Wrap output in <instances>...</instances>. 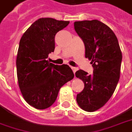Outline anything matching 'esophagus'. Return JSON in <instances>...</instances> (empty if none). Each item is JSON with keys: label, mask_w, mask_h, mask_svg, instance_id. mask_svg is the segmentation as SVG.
Here are the masks:
<instances>
[{"label": "esophagus", "mask_w": 132, "mask_h": 132, "mask_svg": "<svg viewBox=\"0 0 132 132\" xmlns=\"http://www.w3.org/2000/svg\"><path fill=\"white\" fill-rule=\"evenodd\" d=\"M71 69H72V70H73V72L75 73L76 71H77V68H76V67H73V66H71Z\"/></svg>", "instance_id": "34e87169"}]
</instances>
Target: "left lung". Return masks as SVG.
I'll return each mask as SVG.
<instances>
[{"label":"left lung","instance_id":"left-lung-1","mask_svg":"<svg viewBox=\"0 0 132 132\" xmlns=\"http://www.w3.org/2000/svg\"><path fill=\"white\" fill-rule=\"evenodd\" d=\"M74 29L85 46V57L92 60L93 74L80 69L77 78L84 88L76 96L83 110L92 112L102 107L114 94L120 77L122 54L113 31L98 20L74 22Z\"/></svg>","mask_w":132,"mask_h":132}]
</instances>
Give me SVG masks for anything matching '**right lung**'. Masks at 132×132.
Returning a JSON list of instances; mask_svg holds the SVG:
<instances>
[{
  "label": "right lung",
  "mask_w": 132,
  "mask_h": 132,
  "mask_svg": "<svg viewBox=\"0 0 132 132\" xmlns=\"http://www.w3.org/2000/svg\"><path fill=\"white\" fill-rule=\"evenodd\" d=\"M69 23L39 18L20 40L16 59L18 86L26 101L37 109L50 107L61 86L74 77L68 65H55L47 59L55 49L56 34Z\"/></svg>",
  "instance_id": "obj_1"
}]
</instances>
